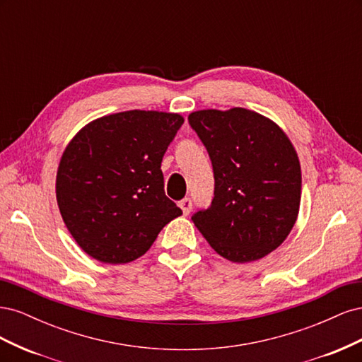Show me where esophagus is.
I'll return each instance as SVG.
<instances>
[{
	"instance_id": "34e87169",
	"label": "esophagus",
	"mask_w": 362,
	"mask_h": 362,
	"mask_svg": "<svg viewBox=\"0 0 362 362\" xmlns=\"http://www.w3.org/2000/svg\"><path fill=\"white\" fill-rule=\"evenodd\" d=\"M178 205H180V208H181V210H182V213L185 214V216H187L190 211H192V199L190 198H184L182 201H180L178 202Z\"/></svg>"
}]
</instances>
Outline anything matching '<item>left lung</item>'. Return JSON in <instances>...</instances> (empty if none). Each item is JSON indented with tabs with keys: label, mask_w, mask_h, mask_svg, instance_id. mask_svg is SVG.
Returning a JSON list of instances; mask_svg holds the SVG:
<instances>
[{
	"label": "left lung",
	"mask_w": 362,
	"mask_h": 362,
	"mask_svg": "<svg viewBox=\"0 0 362 362\" xmlns=\"http://www.w3.org/2000/svg\"><path fill=\"white\" fill-rule=\"evenodd\" d=\"M210 154L214 198L192 216L218 255L250 262L279 247L299 216L302 172L288 136L254 110L206 108L189 115Z\"/></svg>",
	"instance_id": "8db88e82"
}]
</instances>
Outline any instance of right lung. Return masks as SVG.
<instances>
[{
    "instance_id": "add662e5",
    "label": "right lung",
    "mask_w": 362,
    "mask_h": 362,
    "mask_svg": "<svg viewBox=\"0 0 362 362\" xmlns=\"http://www.w3.org/2000/svg\"><path fill=\"white\" fill-rule=\"evenodd\" d=\"M182 124L180 113L129 110L98 117L71 139L56 196L64 225L87 255L105 264L134 261L182 214L164 193L161 172Z\"/></svg>"
}]
</instances>
